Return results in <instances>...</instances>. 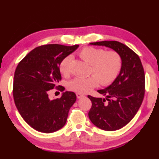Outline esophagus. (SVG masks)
Segmentation results:
<instances>
[{
	"label": "esophagus",
	"instance_id": "1",
	"mask_svg": "<svg viewBox=\"0 0 159 159\" xmlns=\"http://www.w3.org/2000/svg\"><path fill=\"white\" fill-rule=\"evenodd\" d=\"M76 97L78 98H81L82 97H84V95H82V94H80V93H76Z\"/></svg>",
	"mask_w": 159,
	"mask_h": 159
}]
</instances>
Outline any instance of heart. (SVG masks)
I'll return each instance as SVG.
<instances>
[{"label":"heart","instance_id":"b5f03b06","mask_svg":"<svg viewBox=\"0 0 159 159\" xmlns=\"http://www.w3.org/2000/svg\"><path fill=\"white\" fill-rule=\"evenodd\" d=\"M79 56L90 66L88 78H74L68 84L69 89L79 93H87L99 85H107L114 81L122 68L121 56L117 51H106L102 48L85 47L80 51ZM72 57L67 55L61 60L59 69L61 74H69Z\"/></svg>","mask_w":159,"mask_h":159}]
</instances>
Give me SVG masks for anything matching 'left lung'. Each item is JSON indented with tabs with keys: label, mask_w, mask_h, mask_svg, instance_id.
<instances>
[{
	"label": "left lung",
	"mask_w": 159,
	"mask_h": 159,
	"mask_svg": "<svg viewBox=\"0 0 159 159\" xmlns=\"http://www.w3.org/2000/svg\"><path fill=\"white\" fill-rule=\"evenodd\" d=\"M90 45L111 48L120 54L122 68L111 85L98 92L106 98L88 95L92 107L88 116L94 125L104 130L122 128L133 119L140 107L145 92V76L139 56L121 43L99 41Z\"/></svg>",
	"instance_id": "8db88e82"
}]
</instances>
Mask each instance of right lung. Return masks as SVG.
Listing matches in <instances>:
<instances>
[{
	"label": "right lung",
	"instance_id": "obj_1",
	"mask_svg": "<svg viewBox=\"0 0 159 159\" xmlns=\"http://www.w3.org/2000/svg\"><path fill=\"white\" fill-rule=\"evenodd\" d=\"M73 46L49 44L39 46L21 60L16 68L13 82V98L23 119L32 128L50 133L65 125L69 109L76 100V94L66 92L60 98L51 99L48 93L61 79L59 65L66 56L74 52Z\"/></svg>",
	"mask_w": 159,
	"mask_h": 159
}]
</instances>
